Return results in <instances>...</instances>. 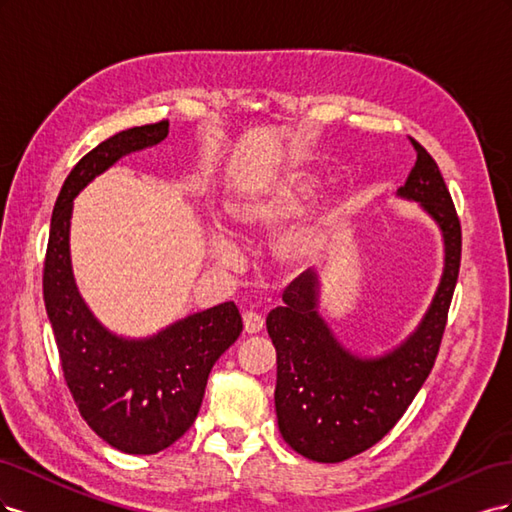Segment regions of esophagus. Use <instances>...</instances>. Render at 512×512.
Returning <instances> with one entry per match:
<instances>
[{
  "label": "esophagus",
  "instance_id": "34e87169",
  "mask_svg": "<svg viewBox=\"0 0 512 512\" xmlns=\"http://www.w3.org/2000/svg\"><path fill=\"white\" fill-rule=\"evenodd\" d=\"M262 324H265V320H262V316H258V314H254V312H245V314H243V327H245V333H247V335L260 333V331H262Z\"/></svg>",
  "mask_w": 512,
  "mask_h": 512
}]
</instances>
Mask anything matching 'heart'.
I'll return each instance as SVG.
<instances>
[{
	"label": "heart",
	"mask_w": 512,
	"mask_h": 512,
	"mask_svg": "<svg viewBox=\"0 0 512 512\" xmlns=\"http://www.w3.org/2000/svg\"><path fill=\"white\" fill-rule=\"evenodd\" d=\"M312 185V177L305 175L303 170H290V173L275 179L260 192L235 200V203L228 205L230 232L235 237L250 239L254 235H260V232L282 226L294 213H299ZM331 218L333 213L324 209L322 213H316L299 226L284 232L275 243L277 262L290 269L307 265L322 247ZM220 260H235V252H232L230 245L220 247Z\"/></svg>",
	"instance_id": "heart-1"
}]
</instances>
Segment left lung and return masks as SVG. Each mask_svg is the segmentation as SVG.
Listing matches in <instances>:
<instances>
[{
  "instance_id": "left-lung-1",
  "label": "left lung",
  "mask_w": 512,
  "mask_h": 512,
  "mask_svg": "<svg viewBox=\"0 0 512 512\" xmlns=\"http://www.w3.org/2000/svg\"><path fill=\"white\" fill-rule=\"evenodd\" d=\"M416 162L399 196L418 200L444 235V273L421 327L391 354L359 359L337 344L316 312L318 280L301 273L284 305L267 316L277 352L275 412L282 438L299 455L339 463L380 442L421 391L442 344L461 265V224L440 168L410 138Z\"/></svg>"
}]
</instances>
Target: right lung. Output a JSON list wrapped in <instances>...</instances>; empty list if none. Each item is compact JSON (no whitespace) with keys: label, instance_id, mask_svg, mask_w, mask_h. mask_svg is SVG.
Masks as SVG:
<instances>
[{"label":"right lung","instance_id":"right-lung-1","mask_svg":"<svg viewBox=\"0 0 512 512\" xmlns=\"http://www.w3.org/2000/svg\"><path fill=\"white\" fill-rule=\"evenodd\" d=\"M168 121L106 138L61 185L46 245L42 290L61 369L76 408L98 436L130 455H156L196 421L209 371L237 342L243 322L228 301L149 339H121L91 316L70 267L72 198L126 153L158 145Z\"/></svg>","mask_w":512,"mask_h":512}]
</instances>
